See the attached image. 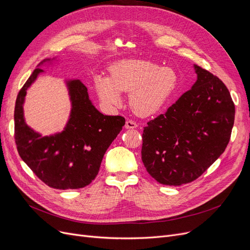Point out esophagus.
I'll use <instances>...</instances> for the list:
<instances>
[{
	"instance_id": "1",
	"label": "esophagus",
	"mask_w": 250,
	"mask_h": 250,
	"mask_svg": "<svg viewBox=\"0 0 250 250\" xmlns=\"http://www.w3.org/2000/svg\"><path fill=\"white\" fill-rule=\"evenodd\" d=\"M125 128H136V127H138V125H137L136 122H134L132 120H127L125 122Z\"/></svg>"
}]
</instances>
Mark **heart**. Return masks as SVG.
<instances>
[{
  "label": "heart",
  "mask_w": 250,
  "mask_h": 250,
  "mask_svg": "<svg viewBox=\"0 0 250 250\" xmlns=\"http://www.w3.org/2000/svg\"><path fill=\"white\" fill-rule=\"evenodd\" d=\"M177 76L171 68L141 60H122L110 67L109 76L96 75L94 88L106 106L122 103L121 92H129L130 107L140 115L158 111L176 88Z\"/></svg>",
  "instance_id": "obj_1"
}]
</instances>
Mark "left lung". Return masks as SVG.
<instances>
[{
    "instance_id": "1",
    "label": "left lung",
    "mask_w": 250,
    "mask_h": 250,
    "mask_svg": "<svg viewBox=\"0 0 250 250\" xmlns=\"http://www.w3.org/2000/svg\"><path fill=\"white\" fill-rule=\"evenodd\" d=\"M196 81L143 132L142 160L165 186L195 180L225 151L234 125L229 90L212 73L193 64Z\"/></svg>"
}]
</instances>
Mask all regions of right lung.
I'll use <instances>...</instances> for the list:
<instances>
[{
    "mask_svg": "<svg viewBox=\"0 0 250 250\" xmlns=\"http://www.w3.org/2000/svg\"><path fill=\"white\" fill-rule=\"evenodd\" d=\"M55 59L43 60L16 99L15 141L21 159L45 185L57 189L82 188L99 172L103 156L121 133L125 120L120 115H104L89 99L86 86L78 79L64 80L71 101V112L62 132L43 137L25 122L23 105L28 88L42 65Z\"/></svg>",
    "mask_w": 250,
    "mask_h": 250,
    "instance_id": "obj_1",
    "label": "right lung"
}]
</instances>
